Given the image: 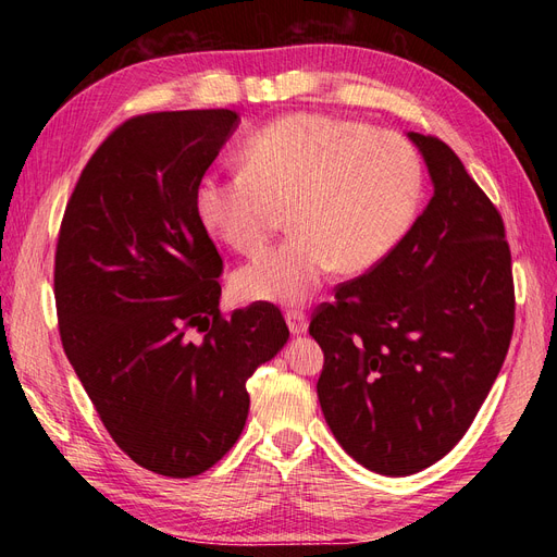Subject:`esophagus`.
Segmentation results:
<instances>
[{"instance_id":"34e87169","label":"esophagus","mask_w":557,"mask_h":557,"mask_svg":"<svg viewBox=\"0 0 557 557\" xmlns=\"http://www.w3.org/2000/svg\"><path fill=\"white\" fill-rule=\"evenodd\" d=\"M285 320H288V327L293 334H305L309 327V320L305 311H288L285 313Z\"/></svg>"}]
</instances>
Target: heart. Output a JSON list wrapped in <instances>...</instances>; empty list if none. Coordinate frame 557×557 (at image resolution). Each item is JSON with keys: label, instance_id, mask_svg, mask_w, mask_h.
I'll list each match as a JSON object with an SVG mask.
<instances>
[{"label": "heart", "instance_id": "b5f03b06", "mask_svg": "<svg viewBox=\"0 0 557 557\" xmlns=\"http://www.w3.org/2000/svg\"><path fill=\"white\" fill-rule=\"evenodd\" d=\"M244 170L197 183L199 223L225 246L258 250L288 209L293 237L232 276L239 301L299 307L336 267L367 272L409 232L423 193L413 146L393 132L323 113H295L246 141Z\"/></svg>", "mask_w": 557, "mask_h": 557}]
</instances>
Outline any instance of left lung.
Masks as SVG:
<instances>
[{"label": "left lung", "instance_id": "1", "mask_svg": "<svg viewBox=\"0 0 557 557\" xmlns=\"http://www.w3.org/2000/svg\"><path fill=\"white\" fill-rule=\"evenodd\" d=\"M434 195L401 242L334 288L309 334L325 352L318 399L362 467L409 476L442 460L507 358L516 295L499 211L453 148L409 132Z\"/></svg>", "mask_w": 557, "mask_h": 557}]
</instances>
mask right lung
Masks as SVG:
<instances>
[{
	"label": "right lung",
	"instance_id": "add662e5",
	"mask_svg": "<svg viewBox=\"0 0 557 557\" xmlns=\"http://www.w3.org/2000/svg\"><path fill=\"white\" fill-rule=\"evenodd\" d=\"M237 121L230 109L129 117L81 172L58 234L66 358L117 448L170 479L201 474L237 444L246 381L290 336L269 301L218 309L223 258L195 190Z\"/></svg>",
	"mask_w": 557,
	"mask_h": 557
}]
</instances>
